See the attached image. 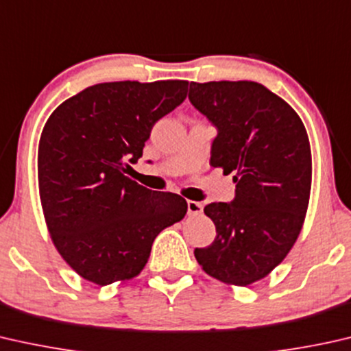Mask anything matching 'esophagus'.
I'll use <instances>...</instances> for the list:
<instances>
[{
	"label": "esophagus",
	"mask_w": 351,
	"mask_h": 351,
	"mask_svg": "<svg viewBox=\"0 0 351 351\" xmlns=\"http://www.w3.org/2000/svg\"><path fill=\"white\" fill-rule=\"evenodd\" d=\"M186 206H188V215H190V217L201 215L202 209H204L202 202H197V201H188Z\"/></svg>",
	"instance_id": "34e87169"
}]
</instances>
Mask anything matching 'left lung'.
<instances>
[{
    "label": "left lung",
    "instance_id": "obj_1",
    "mask_svg": "<svg viewBox=\"0 0 351 351\" xmlns=\"http://www.w3.org/2000/svg\"><path fill=\"white\" fill-rule=\"evenodd\" d=\"M191 104L217 126L210 165L234 174L232 202H210L209 247L195 248L202 271L226 285L269 276L291 250L311 199L312 152L301 117L250 80L190 84Z\"/></svg>",
    "mask_w": 351,
    "mask_h": 351
}]
</instances>
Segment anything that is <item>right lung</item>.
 Instances as JSON below:
<instances>
[{"label":"right lung","instance_id":"add662e5","mask_svg":"<svg viewBox=\"0 0 351 351\" xmlns=\"http://www.w3.org/2000/svg\"><path fill=\"white\" fill-rule=\"evenodd\" d=\"M186 91L188 80L104 82L71 96L45 121L40 206L55 248L85 280L104 287L139 276L155 237L185 217L184 197L126 174Z\"/></svg>","mask_w":351,"mask_h":351}]
</instances>
